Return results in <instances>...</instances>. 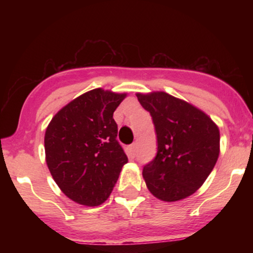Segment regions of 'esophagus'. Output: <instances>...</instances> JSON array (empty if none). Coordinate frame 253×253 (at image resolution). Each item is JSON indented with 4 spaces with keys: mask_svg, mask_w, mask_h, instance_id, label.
Masks as SVG:
<instances>
[{
    "mask_svg": "<svg viewBox=\"0 0 253 253\" xmlns=\"http://www.w3.org/2000/svg\"><path fill=\"white\" fill-rule=\"evenodd\" d=\"M129 150H130V152L133 153V155H135L136 150H138V143H133L132 145H130Z\"/></svg>",
    "mask_w": 253,
    "mask_h": 253,
    "instance_id": "34e87169",
    "label": "esophagus"
}]
</instances>
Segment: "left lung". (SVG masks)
Segmentation results:
<instances>
[{
	"instance_id": "left-lung-1",
	"label": "left lung",
	"mask_w": 253,
	"mask_h": 253,
	"mask_svg": "<svg viewBox=\"0 0 253 253\" xmlns=\"http://www.w3.org/2000/svg\"><path fill=\"white\" fill-rule=\"evenodd\" d=\"M136 97L152 117L158 146L143 169L147 189L165 202L193 195L217 161L219 128L202 110L164 91Z\"/></svg>"
}]
</instances>
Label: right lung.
I'll return each mask as SVG.
<instances>
[{
	"label": "right lung",
	"instance_id": "add662e5",
	"mask_svg": "<svg viewBox=\"0 0 253 253\" xmlns=\"http://www.w3.org/2000/svg\"><path fill=\"white\" fill-rule=\"evenodd\" d=\"M126 95L90 90L63 107L46 128L48 170L60 190L80 205L106 201L128 162L113 119Z\"/></svg>",
	"mask_w": 253,
	"mask_h": 253
}]
</instances>
